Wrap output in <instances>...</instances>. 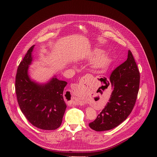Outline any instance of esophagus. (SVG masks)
<instances>
[{
	"mask_svg": "<svg viewBox=\"0 0 157 157\" xmlns=\"http://www.w3.org/2000/svg\"><path fill=\"white\" fill-rule=\"evenodd\" d=\"M72 96H73V101H72V103L73 104L75 105H82L84 104V102L82 101V99L81 97H79V96H78L76 93L75 91L71 94Z\"/></svg>",
	"mask_w": 157,
	"mask_h": 157,
	"instance_id": "1",
	"label": "esophagus"
}]
</instances>
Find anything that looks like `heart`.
I'll list each match as a JSON object with an SVG mask.
<instances>
[{"label": "heart", "mask_w": 157, "mask_h": 157, "mask_svg": "<svg viewBox=\"0 0 157 157\" xmlns=\"http://www.w3.org/2000/svg\"><path fill=\"white\" fill-rule=\"evenodd\" d=\"M99 50H96L94 52V54L99 53ZM109 61V57L107 54H101L98 56V58L96 59L94 61V66L99 67V66H102L107 64V63Z\"/></svg>", "instance_id": "1"}]
</instances>
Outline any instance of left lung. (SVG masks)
Segmentation results:
<instances>
[{
  "mask_svg": "<svg viewBox=\"0 0 157 157\" xmlns=\"http://www.w3.org/2000/svg\"><path fill=\"white\" fill-rule=\"evenodd\" d=\"M110 81L113 91L109 102L97 118L89 124L96 131L117 127L127 118L135 105L139 90L140 73L130 50L127 60L112 72Z\"/></svg>",
  "mask_w": 157,
  "mask_h": 157,
  "instance_id": "obj_1",
  "label": "left lung"
}]
</instances>
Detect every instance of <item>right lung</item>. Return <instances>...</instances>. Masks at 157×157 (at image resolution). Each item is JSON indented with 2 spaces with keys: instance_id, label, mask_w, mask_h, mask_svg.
<instances>
[{
  "instance_id": "add662e5",
  "label": "right lung",
  "mask_w": 157,
  "mask_h": 157,
  "mask_svg": "<svg viewBox=\"0 0 157 157\" xmlns=\"http://www.w3.org/2000/svg\"><path fill=\"white\" fill-rule=\"evenodd\" d=\"M31 47L19 64L15 77V93L22 113L35 127L43 130H55L62 122L66 105L63 91L67 82L53 78L48 83L39 84L28 75L32 61Z\"/></svg>"
}]
</instances>
